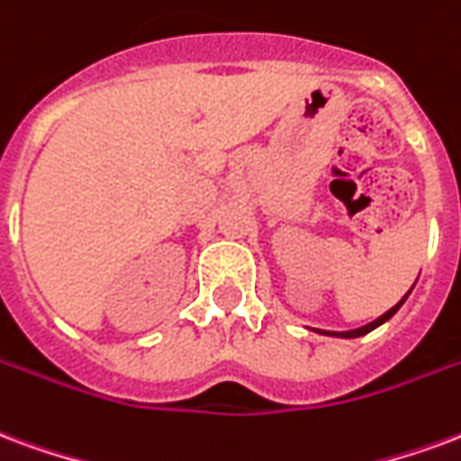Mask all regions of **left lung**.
<instances>
[{"label": "left lung", "instance_id": "8db88e82", "mask_svg": "<svg viewBox=\"0 0 461 461\" xmlns=\"http://www.w3.org/2000/svg\"><path fill=\"white\" fill-rule=\"evenodd\" d=\"M412 285H415V283H412ZM411 291H412V288H411ZM411 291L405 293L403 298L398 300V303H395L393 308L388 310V312H384V315H381V317H376V320H374V322H369V325L359 327V330H347V332H325V330H317V332H320V335H330V337H344V339H354V337L366 335V332H371V330H376L378 325H384V322H386V320H391V317H393L395 312H398V308H401V305H403L405 298H408V295H411Z\"/></svg>", "mask_w": 461, "mask_h": 461}]
</instances>
